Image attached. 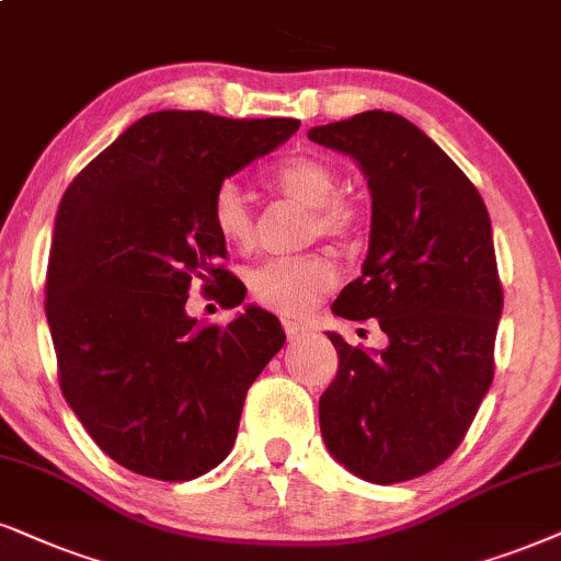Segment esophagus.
I'll list each match as a JSON object with an SVG mask.
<instances>
[{"mask_svg": "<svg viewBox=\"0 0 561 561\" xmlns=\"http://www.w3.org/2000/svg\"><path fill=\"white\" fill-rule=\"evenodd\" d=\"M282 329H285L289 342H300V339H305V333H308V329L297 321H282Z\"/></svg>", "mask_w": 561, "mask_h": 561, "instance_id": "1", "label": "esophagus"}]
</instances>
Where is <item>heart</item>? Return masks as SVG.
Returning <instances> with one entry per match:
<instances>
[{
	"label": "heart",
	"instance_id": "b5f03b06",
	"mask_svg": "<svg viewBox=\"0 0 561 561\" xmlns=\"http://www.w3.org/2000/svg\"><path fill=\"white\" fill-rule=\"evenodd\" d=\"M342 175L316 154H293L276 162L266 173V186L289 202L308 207V238L346 240L359 228V207L339 194ZM209 222L217 238L232 251H251L256 245V217L243 191L232 181L219 183L209 202ZM336 282V266L321 253L266 259L245 272L253 300L282 316H302Z\"/></svg>",
	"mask_w": 561,
	"mask_h": 561
}]
</instances>
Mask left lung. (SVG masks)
Segmentation results:
<instances>
[{"instance_id": "8db88e82", "label": "left lung", "mask_w": 561, "mask_h": 561, "mask_svg": "<svg viewBox=\"0 0 561 561\" xmlns=\"http://www.w3.org/2000/svg\"><path fill=\"white\" fill-rule=\"evenodd\" d=\"M352 154L373 194L363 276L333 313L375 318L380 352L329 333L339 370L318 401L331 456L373 484L437 469L463 443L494 378L502 282L484 198L422 129L388 111L316 126Z\"/></svg>"}]
</instances>
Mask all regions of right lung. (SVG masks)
<instances>
[{
	"label": "right lung",
	"instance_id": "1",
	"mask_svg": "<svg viewBox=\"0 0 561 561\" xmlns=\"http://www.w3.org/2000/svg\"><path fill=\"white\" fill-rule=\"evenodd\" d=\"M297 118L158 111L80 170L56 211L46 272L64 399L98 448L160 481L202 477L236 443L251 382L285 344L272 313L188 318L202 282L243 302L209 222L219 183L297 131Z\"/></svg>",
	"mask_w": 561,
	"mask_h": 561
}]
</instances>
